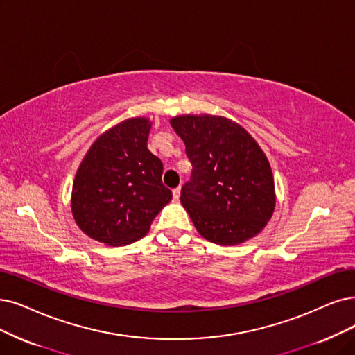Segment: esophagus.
Segmentation results:
<instances>
[{
  "instance_id": "34e87169",
  "label": "esophagus",
  "mask_w": 355,
  "mask_h": 355,
  "mask_svg": "<svg viewBox=\"0 0 355 355\" xmlns=\"http://www.w3.org/2000/svg\"><path fill=\"white\" fill-rule=\"evenodd\" d=\"M179 196H180V187H178V188H175V189H173V200H175V201H178V200H179Z\"/></svg>"
}]
</instances>
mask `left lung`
Returning a JSON list of instances; mask_svg holds the SVG:
<instances>
[{
	"instance_id": "left-lung-1",
	"label": "left lung",
	"mask_w": 355,
	"mask_h": 355,
	"mask_svg": "<svg viewBox=\"0 0 355 355\" xmlns=\"http://www.w3.org/2000/svg\"><path fill=\"white\" fill-rule=\"evenodd\" d=\"M192 163L180 202L198 233L212 243L234 246L262 232L275 208L271 166L239 123L211 115L170 119Z\"/></svg>"
}]
</instances>
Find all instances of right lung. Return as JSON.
<instances>
[{
  "label": "right lung",
  "instance_id": "add662e5",
  "mask_svg": "<svg viewBox=\"0 0 355 355\" xmlns=\"http://www.w3.org/2000/svg\"><path fill=\"white\" fill-rule=\"evenodd\" d=\"M151 122L126 119L92 144L77 170L71 211L81 232L109 246L144 237L172 200L163 163L147 148Z\"/></svg>",
  "mask_w": 355,
  "mask_h": 355
}]
</instances>
